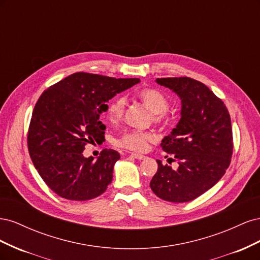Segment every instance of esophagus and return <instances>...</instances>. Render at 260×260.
<instances>
[{
  "label": "esophagus",
  "instance_id": "1",
  "mask_svg": "<svg viewBox=\"0 0 260 260\" xmlns=\"http://www.w3.org/2000/svg\"><path fill=\"white\" fill-rule=\"evenodd\" d=\"M131 157H133V158H136V159H140V160L145 158L144 155H141V154H138V153H132Z\"/></svg>",
  "mask_w": 260,
  "mask_h": 260
}]
</instances>
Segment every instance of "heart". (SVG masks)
<instances>
[{"instance_id": "obj_1", "label": "heart", "mask_w": 260, "mask_h": 260, "mask_svg": "<svg viewBox=\"0 0 260 260\" xmlns=\"http://www.w3.org/2000/svg\"><path fill=\"white\" fill-rule=\"evenodd\" d=\"M138 99L146 105L152 112L153 122L157 125H166L170 121L167 112L169 108V100L165 94L154 88L141 89L137 92ZM127 106V100L122 95H117L111 100L107 105V116L113 122L120 121ZM154 136L147 131L131 130L124 132L123 135L115 140V145L131 149V151H145L149 142H153Z\"/></svg>"}]
</instances>
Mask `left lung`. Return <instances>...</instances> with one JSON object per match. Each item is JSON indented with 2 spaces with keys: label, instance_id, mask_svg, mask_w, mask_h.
Wrapping results in <instances>:
<instances>
[{
  "label": "left lung",
  "instance_id": "left-lung-1",
  "mask_svg": "<svg viewBox=\"0 0 260 260\" xmlns=\"http://www.w3.org/2000/svg\"><path fill=\"white\" fill-rule=\"evenodd\" d=\"M181 99V119L160 146L179 167L174 170L157 160L158 169L149 182L159 199L184 203L208 191L225 174L233 153L229 111L208 86L188 77L158 78Z\"/></svg>",
  "mask_w": 260,
  "mask_h": 260
}]
</instances>
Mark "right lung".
I'll return each instance as SVG.
<instances>
[{
    "mask_svg": "<svg viewBox=\"0 0 260 260\" xmlns=\"http://www.w3.org/2000/svg\"><path fill=\"white\" fill-rule=\"evenodd\" d=\"M140 82L75 73L51 85L39 98L28 129V151L36 169L62 199L89 201L103 194L120 155L104 148L99 158H85V145L105 141L100 116L106 102Z\"/></svg>",
    "mask_w": 260,
    "mask_h": 260,
    "instance_id": "1",
    "label": "right lung"
}]
</instances>
